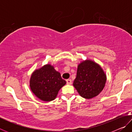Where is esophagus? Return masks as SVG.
<instances>
[{
    "label": "esophagus",
    "mask_w": 132,
    "mask_h": 132,
    "mask_svg": "<svg viewBox=\"0 0 132 132\" xmlns=\"http://www.w3.org/2000/svg\"><path fill=\"white\" fill-rule=\"evenodd\" d=\"M66 82L68 84L70 85L71 84V82H72V81H71V79H68V80H66Z\"/></svg>",
    "instance_id": "obj_1"
}]
</instances>
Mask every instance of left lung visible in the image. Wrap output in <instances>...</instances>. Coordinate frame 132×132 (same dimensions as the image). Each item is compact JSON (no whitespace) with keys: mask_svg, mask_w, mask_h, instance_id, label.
I'll use <instances>...</instances> for the list:
<instances>
[{"mask_svg":"<svg viewBox=\"0 0 132 132\" xmlns=\"http://www.w3.org/2000/svg\"><path fill=\"white\" fill-rule=\"evenodd\" d=\"M106 80V75L101 66L93 61L86 60L78 66L73 86L82 97L90 99L101 92Z\"/></svg>","mask_w":132,"mask_h":132,"instance_id":"left-lung-1","label":"left lung"}]
</instances>
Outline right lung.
Instances as JSON below:
<instances>
[{
  "mask_svg": "<svg viewBox=\"0 0 132 132\" xmlns=\"http://www.w3.org/2000/svg\"><path fill=\"white\" fill-rule=\"evenodd\" d=\"M66 83L60 73L48 64L33 72L30 86L32 93L40 100L51 101L56 97L58 91Z\"/></svg>",
  "mask_w": 132,
  "mask_h": 132,
  "instance_id": "1",
  "label": "right lung"
}]
</instances>
